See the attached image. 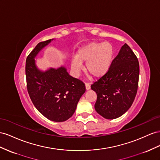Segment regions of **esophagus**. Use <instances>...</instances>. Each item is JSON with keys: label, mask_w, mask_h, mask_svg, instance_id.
<instances>
[{"label": "esophagus", "mask_w": 160, "mask_h": 160, "mask_svg": "<svg viewBox=\"0 0 160 160\" xmlns=\"http://www.w3.org/2000/svg\"><path fill=\"white\" fill-rule=\"evenodd\" d=\"M85 86H86V90H90V84H88V83H86V84H85Z\"/></svg>", "instance_id": "esophagus-1"}]
</instances>
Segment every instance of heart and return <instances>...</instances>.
<instances>
[{
  "mask_svg": "<svg viewBox=\"0 0 160 160\" xmlns=\"http://www.w3.org/2000/svg\"><path fill=\"white\" fill-rule=\"evenodd\" d=\"M114 57V49L108 42H92L80 48L71 63L72 70L78 73L82 68V63L86 62L85 70L94 78L105 75L110 69Z\"/></svg>",
  "mask_w": 160,
  "mask_h": 160,
  "instance_id": "heart-1",
  "label": "heart"
}]
</instances>
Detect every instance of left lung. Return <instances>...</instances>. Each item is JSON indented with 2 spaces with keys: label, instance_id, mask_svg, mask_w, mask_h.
I'll use <instances>...</instances> for the list:
<instances>
[{
  "label": "left lung",
  "instance_id": "left-lung-1",
  "mask_svg": "<svg viewBox=\"0 0 160 160\" xmlns=\"http://www.w3.org/2000/svg\"><path fill=\"white\" fill-rule=\"evenodd\" d=\"M139 75L138 58L125 43L107 74L91 85L97 94L96 111L107 119H114L125 113L135 98Z\"/></svg>",
  "mask_w": 160,
  "mask_h": 160
}]
</instances>
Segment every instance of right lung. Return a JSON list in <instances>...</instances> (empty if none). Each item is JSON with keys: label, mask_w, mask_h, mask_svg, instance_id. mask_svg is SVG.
Listing matches in <instances>:
<instances>
[{"label": "right lung", "mask_w": 160, "mask_h": 160, "mask_svg": "<svg viewBox=\"0 0 160 160\" xmlns=\"http://www.w3.org/2000/svg\"><path fill=\"white\" fill-rule=\"evenodd\" d=\"M52 39L39 43L26 60L27 88L35 108L49 120L63 122L74 113L80 97L85 92L84 84L68 74L66 68L39 70L35 58Z\"/></svg>", "instance_id": "1"}]
</instances>
